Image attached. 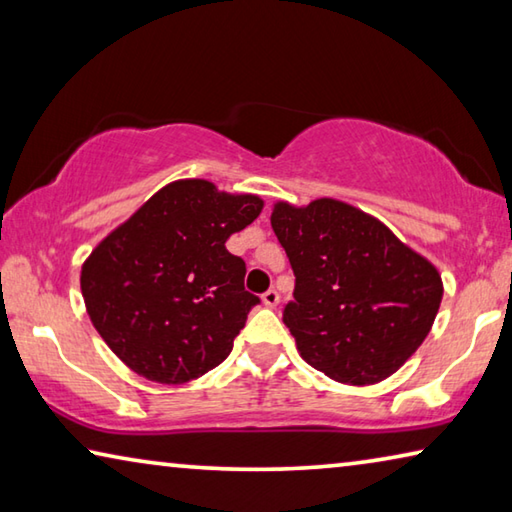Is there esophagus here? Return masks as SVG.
I'll list each match as a JSON object with an SVG mask.
<instances>
[{"instance_id":"34e87169","label":"esophagus","mask_w":512,"mask_h":512,"mask_svg":"<svg viewBox=\"0 0 512 512\" xmlns=\"http://www.w3.org/2000/svg\"><path fill=\"white\" fill-rule=\"evenodd\" d=\"M262 302H264L266 307L273 309V307H277V302H280V293H277L275 289H268L264 296H262Z\"/></svg>"}]
</instances>
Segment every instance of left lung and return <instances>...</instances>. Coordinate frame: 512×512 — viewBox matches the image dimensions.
Here are the masks:
<instances>
[{
	"label": "left lung",
	"instance_id": "obj_1",
	"mask_svg": "<svg viewBox=\"0 0 512 512\" xmlns=\"http://www.w3.org/2000/svg\"><path fill=\"white\" fill-rule=\"evenodd\" d=\"M271 225L296 275L282 320L300 357L352 386L404 366L443 300L436 266L375 216L334 198L277 203Z\"/></svg>",
	"mask_w": 512,
	"mask_h": 512
}]
</instances>
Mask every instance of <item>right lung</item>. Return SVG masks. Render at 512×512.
Segmentation results:
<instances>
[{"label":"right lung","mask_w":512,"mask_h":512,"mask_svg":"<svg viewBox=\"0 0 512 512\" xmlns=\"http://www.w3.org/2000/svg\"><path fill=\"white\" fill-rule=\"evenodd\" d=\"M253 194L176 180L85 259L81 291L108 348L160 384H185L228 357L259 298L225 241L262 212Z\"/></svg>","instance_id":"obj_1"}]
</instances>
